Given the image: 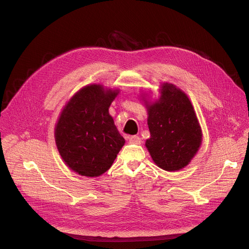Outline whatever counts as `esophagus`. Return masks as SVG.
I'll return each instance as SVG.
<instances>
[{
    "instance_id": "1",
    "label": "esophagus",
    "mask_w": 249,
    "mask_h": 249,
    "mask_svg": "<svg viewBox=\"0 0 249 249\" xmlns=\"http://www.w3.org/2000/svg\"><path fill=\"white\" fill-rule=\"evenodd\" d=\"M128 139H129V142L132 143V144H140V143H141V138L137 135L130 136Z\"/></svg>"
}]
</instances>
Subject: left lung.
<instances>
[{
    "instance_id": "obj_1",
    "label": "left lung",
    "mask_w": 249,
    "mask_h": 249,
    "mask_svg": "<svg viewBox=\"0 0 249 249\" xmlns=\"http://www.w3.org/2000/svg\"><path fill=\"white\" fill-rule=\"evenodd\" d=\"M150 138L145 145L155 164L164 171H178L197 153L202 131L192 103L173 84L161 86L159 101L147 105Z\"/></svg>"
}]
</instances>
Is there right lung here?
Listing matches in <instances>:
<instances>
[{
    "label": "right lung",
    "mask_w": 249,
    "mask_h": 249,
    "mask_svg": "<svg viewBox=\"0 0 249 249\" xmlns=\"http://www.w3.org/2000/svg\"><path fill=\"white\" fill-rule=\"evenodd\" d=\"M119 90L101 85L83 88L61 112L55 127L57 149L73 172L98 177L111 167L125 140L116 128L109 107Z\"/></svg>",
    "instance_id": "add662e5"
}]
</instances>
